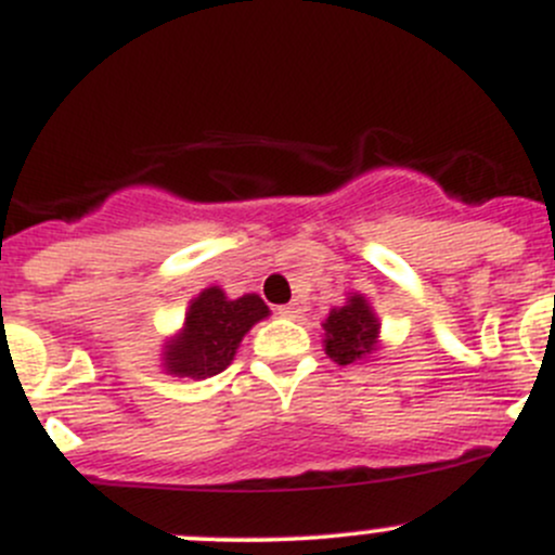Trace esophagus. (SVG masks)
I'll return each mask as SVG.
<instances>
[{
	"label": "esophagus",
	"instance_id": "1",
	"mask_svg": "<svg viewBox=\"0 0 555 555\" xmlns=\"http://www.w3.org/2000/svg\"><path fill=\"white\" fill-rule=\"evenodd\" d=\"M302 311H306V302L295 300V302H289V306L279 308V317H282V319H300Z\"/></svg>",
	"mask_w": 555,
	"mask_h": 555
}]
</instances>
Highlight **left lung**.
Instances as JSON below:
<instances>
[{
  "mask_svg": "<svg viewBox=\"0 0 555 555\" xmlns=\"http://www.w3.org/2000/svg\"><path fill=\"white\" fill-rule=\"evenodd\" d=\"M324 353L335 364H361L380 351V319L364 295L348 293L346 302L332 308L322 322Z\"/></svg>",
  "mask_w": 555,
  "mask_h": 555,
  "instance_id": "obj_1",
  "label": "left lung"
}]
</instances>
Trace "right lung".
<instances>
[{
  "instance_id": "1",
  "label": "right lung",
  "mask_w": 555,
  "mask_h": 555,
  "mask_svg": "<svg viewBox=\"0 0 555 555\" xmlns=\"http://www.w3.org/2000/svg\"><path fill=\"white\" fill-rule=\"evenodd\" d=\"M266 317L271 311L260 295L249 293L231 300L215 284L202 289L189 302L183 326L162 346V370L191 380L220 375L236 356L244 335Z\"/></svg>"
}]
</instances>
